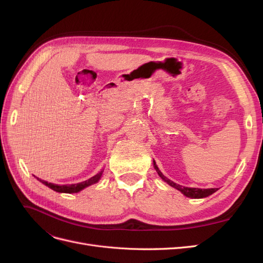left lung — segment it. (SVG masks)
<instances>
[{"instance_id":"obj_1","label":"left lung","mask_w":263,"mask_h":263,"mask_svg":"<svg viewBox=\"0 0 263 263\" xmlns=\"http://www.w3.org/2000/svg\"><path fill=\"white\" fill-rule=\"evenodd\" d=\"M154 166H155L156 171L158 172L159 177H160L164 182L168 183V184L171 185L172 187L179 190L182 194H184V195L187 196V197H192V198H203V197H206V196H209V195L215 193V192H216V191H217V189H196V187H185V186L179 185V184H177V183H174V182H172L171 180H169L168 178H165V177L163 176V174L161 173V171L159 170V168L157 166V164H156L155 161H154Z\"/></svg>"}]
</instances>
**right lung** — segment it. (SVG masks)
<instances>
[{"instance_id":"obj_1","label":"right lung","mask_w":263,"mask_h":263,"mask_svg":"<svg viewBox=\"0 0 263 263\" xmlns=\"http://www.w3.org/2000/svg\"><path fill=\"white\" fill-rule=\"evenodd\" d=\"M103 171H104V170L100 171L98 174H95L94 177H92L89 180L83 181L81 183H77V184H70V185H68V184L67 185H58V184H52V183H48L47 181H44V180H41V179H37V180H39L42 183H44L46 186H48L51 190L55 191V192H59V193H78V192H80L81 190H83L84 187L89 186L91 184H94V183H97L101 179Z\"/></svg>"}]
</instances>
